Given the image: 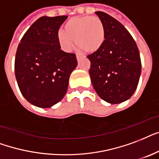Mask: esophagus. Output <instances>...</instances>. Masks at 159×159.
I'll use <instances>...</instances> for the list:
<instances>
[{"label": "esophagus", "instance_id": "esophagus-1", "mask_svg": "<svg viewBox=\"0 0 159 159\" xmlns=\"http://www.w3.org/2000/svg\"><path fill=\"white\" fill-rule=\"evenodd\" d=\"M81 57H82V55H81L80 54H76V58H77V60H79Z\"/></svg>", "mask_w": 159, "mask_h": 159}]
</instances>
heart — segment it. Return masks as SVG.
<instances>
[{"instance_id": "1", "label": "heart", "mask_w": 159, "mask_h": 159, "mask_svg": "<svg viewBox=\"0 0 159 159\" xmlns=\"http://www.w3.org/2000/svg\"><path fill=\"white\" fill-rule=\"evenodd\" d=\"M57 39L61 48L66 51H70L75 42L79 47L87 52H95L104 45L105 29L99 17L75 16L66 22L64 30L58 31Z\"/></svg>"}]
</instances>
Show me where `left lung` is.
I'll return each instance as SVG.
<instances>
[{"instance_id": "8db88e82", "label": "left lung", "mask_w": 159, "mask_h": 159, "mask_svg": "<svg viewBox=\"0 0 159 159\" xmlns=\"http://www.w3.org/2000/svg\"><path fill=\"white\" fill-rule=\"evenodd\" d=\"M95 14L103 21L105 40L99 50L89 55L91 82L102 99L119 104L129 99L137 89L141 60L136 42L127 29L103 11Z\"/></svg>"}]
</instances>
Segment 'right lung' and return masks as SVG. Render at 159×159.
I'll return each instance as SVG.
<instances>
[{
  "mask_svg": "<svg viewBox=\"0 0 159 159\" xmlns=\"http://www.w3.org/2000/svg\"><path fill=\"white\" fill-rule=\"evenodd\" d=\"M66 16H42L27 30L17 48L15 74L22 95L40 108L64 98L69 79L77 66L75 54L60 50L57 33Z\"/></svg>",
  "mask_w": 159,
  "mask_h": 159,
  "instance_id": "add662e5",
  "label": "right lung"
}]
</instances>
